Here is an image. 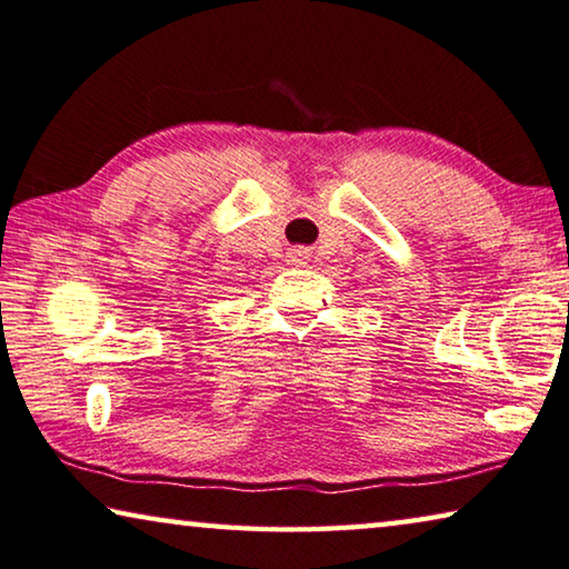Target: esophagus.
I'll return each mask as SVG.
<instances>
[{
  "instance_id": "obj_1",
  "label": "esophagus",
  "mask_w": 569,
  "mask_h": 569,
  "mask_svg": "<svg viewBox=\"0 0 569 569\" xmlns=\"http://www.w3.org/2000/svg\"><path fill=\"white\" fill-rule=\"evenodd\" d=\"M300 259H302L300 251H295V254H292V262H300Z\"/></svg>"
}]
</instances>
